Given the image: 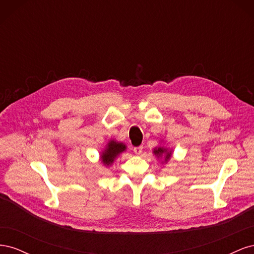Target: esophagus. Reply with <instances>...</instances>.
Wrapping results in <instances>:
<instances>
[{"instance_id":"1","label":"esophagus","mask_w":254,"mask_h":254,"mask_svg":"<svg viewBox=\"0 0 254 254\" xmlns=\"http://www.w3.org/2000/svg\"><path fill=\"white\" fill-rule=\"evenodd\" d=\"M133 151H134L135 155H141L142 151H143V146H137V147H134Z\"/></svg>"}]
</instances>
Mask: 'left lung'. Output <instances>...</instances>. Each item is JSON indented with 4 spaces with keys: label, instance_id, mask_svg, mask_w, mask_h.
Here are the masks:
<instances>
[{
    "label": "left lung",
    "instance_id": "8db88e82",
    "mask_svg": "<svg viewBox=\"0 0 254 254\" xmlns=\"http://www.w3.org/2000/svg\"><path fill=\"white\" fill-rule=\"evenodd\" d=\"M153 152H155V155H157V156H164L165 155V160L167 161L168 159L171 158V156H172V152L171 151H167V149L166 148H163V147H159V148H156L155 150H153Z\"/></svg>",
    "mask_w": 254,
    "mask_h": 254
}]
</instances>
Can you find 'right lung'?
<instances>
[{
  "instance_id": "1",
  "label": "right lung",
  "mask_w": 254,
  "mask_h": 254,
  "mask_svg": "<svg viewBox=\"0 0 254 254\" xmlns=\"http://www.w3.org/2000/svg\"><path fill=\"white\" fill-rule=\"evenodd\" d=\"M125 149H126V145H124L123 143L110 141L108 143V146H107V148L103 151L101 156L102 162L105 165H111L113 163L114 159Z\"/></svg>"
}]
</instances>
